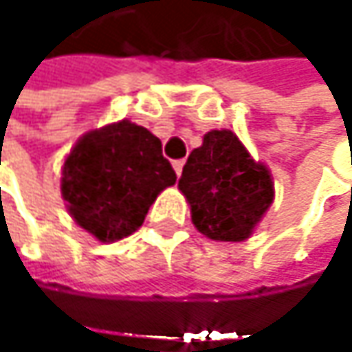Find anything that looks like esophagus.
<instances>
[{
    "label": "esophagus",
    "instance_id": "34e87169",
    "mask_svg": "<svg viewBox=\"0 0 352 352\" xmlns=\"http://www.w3.org/2000/svg\"><path fill=\"white\" fill-rule=\"evenodd\" d=\"M183 165H185V161H183V159H179V161H173V169H175L177 177H181V171H183Z\"/></svg>",
    "mask_w": 352,
    "mask_h": 352
}]
</instances>
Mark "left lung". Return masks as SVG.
Segmentation results:
<instances>
[{
	"label": "left lung",
	"mask_w": 352,
	"mask_h": 352,
	"mask_svg": "<svg viewBox=\"0 0 352 352\" xmlns=\"http://www.w3.org/2000/svg\"><path fill=\"white\" fill-rule=\"evenodd\" d=\"M179 189L189 201L193 226L212 241H246L273 204V179L252 161L230 130H212L193 148Z\"/></svg>",
	"instance_id": "8db88e82"
}]
</instances>
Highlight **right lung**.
Listing matches in <instances>:
<instances>
[{"instance_id":"obj_1","label":"right lung","mask_w":352,"mask_h":352,"mask_svg":"<svg viewBox=\"0 0 352 352\" xmlns=\"http://www.w3.org/2000/svg\"><path fill=\"white\" fill-rule=\"evenodd\" d=\"M175 179L161 140L122 120L77 140L63 165L60 193L81 228L116 243L142 226L157 195Z\"/></svg>"}]
</instances>
